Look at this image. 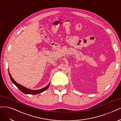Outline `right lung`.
Returning a JSON list of instances; mask_svg holds the SVG:
<instances>
[{
  "mask_svg": "<svg viewBox=\"0 0 121 121\" xmlns=\"http://www.w3.org/2000/svg\"><path fill=\"white\" fill-rule=\"evenodd\" d=\"M8 73H9V77H10V78L12 82L22 92H23L24 94H31V95L38 94L44 92V91H45L47 89H48V88L49 87V85H50V83H49L48 84V85H47L45 87H44L41 89H39V90H31V89H29L28 88L23 87V86L19 84L18 83H17L15 81H14V80L13 79L11 74H10L9 72V70H8Z\"/></svg>",
  "mask_w": 121,
  "mask_h": 121,
  "instance_id": "add662e5",
  "label": "right lung"
}]
</instances>
